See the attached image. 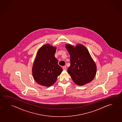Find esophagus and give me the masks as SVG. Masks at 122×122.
<instances>
[{
	"instance_id": "esophagus-1",
	"label": "esophagus",
	"mask_w": 122,
	"mask_h": 122,
	"mask_svg": "<svg viewBox=\"0 0 122 122\" xmlns=\"http://www.w3.org/2000/svg\"><path fill=\"white\" fill-rule=\"evenodd\" d=\"M63 70H64V71H66V66H64L63 67Z\"/></svg>"
}]
</instances>
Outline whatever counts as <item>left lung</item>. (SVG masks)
<instances>
[{
    "label": "left lung",
    "mask_w": 122,
    "mask_h": 122,
    "mask_svg": "<svg viewBox=\"0 0 122 122\" xmlns=\"http://www.w3.org/2000/svg\"><path fill=\"white\" fill-rule=\"evenodd\" d=\"M65 47L71 61L67 72L73 82L79 86L91 82L96 75L97 67L86 48L81 44H77L75 47L66 44Z\"/></svg>",
    "instance_id": "left-lung-1"
}]
</instances>
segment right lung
<instances>
[{
    "label": "right lung",
    "mask_w": 122,
    "mask_h": 122,
    "mask_svg": "<svg viewBox=\"0 0 122 122\" xmlns=\"http://www.w3.org/2000/svg\"><path fill=\"white\" fill-rule=\"evenodd\" d=\"M56 50V47L46 44L38 51L33 65L32 74L36 82L42 86H51L63 71L55 57Z\"/></svg>",
    "instance_id": "1"
}]
</instances>
